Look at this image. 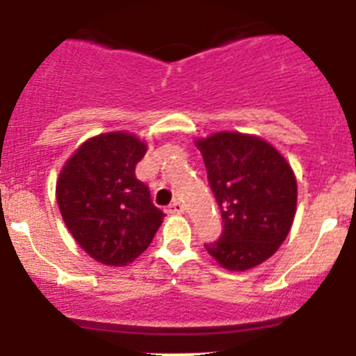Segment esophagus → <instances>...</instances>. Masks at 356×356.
<instances>
[{
    "mask_svg": "<svg viewBox=\"0 0 356 356\" xmlns=\"http://www.w3.org/2000/svg\"><path fill=\"white\" fill-rule=\"evenodd\" d=\"M169 213H184V205H181L180 201H175V203H171L168 209Z\"/></svg>",
    "mask_w": 356,
    "mask_h": 356,
    "instance_id": "1",
    "label": "esophagus"
}]
</instances>
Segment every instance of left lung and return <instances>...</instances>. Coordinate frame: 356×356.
I'll return each instance as SVG.
<instances>
[{
    "mask_svg": "<svg viewBox=\"0 0 356 356\" xmlns=\"http://www.w3.org/2000/svg\"><path fill=\"white\" fill-rule=\"evenodd\" d=\"M221 209V238L207 251L228 271H248L278 251L291 232L298 184L291 163L257 135L217 131L197 139Z\"/></svg>",
    "mask_w": 356,
    "mask_h": 356,
    "instance_id": "1",
    "label": "left lung"
}]
</instances>
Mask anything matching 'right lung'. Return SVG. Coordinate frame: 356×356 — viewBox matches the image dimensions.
Listing matches in <instances>:
<instances>
[{
	"label": "right lung",
	"instance_id": "right-lung-1",
	"mask_svg": "<svg viewBox=\"0 0 356 356\" xmlns=\"http://www.w3.org/2000/svg\"><path fill=\"white\" fill-rule=\"evenodd\" d=\"M147 144L128 131L85 140L56 178V203L81 250L103 266L121 267L147 250L163 212L135 178Z\"/></svg>",
	"mask_w": 356,
	"mask_h": 356
}]
</instances>
